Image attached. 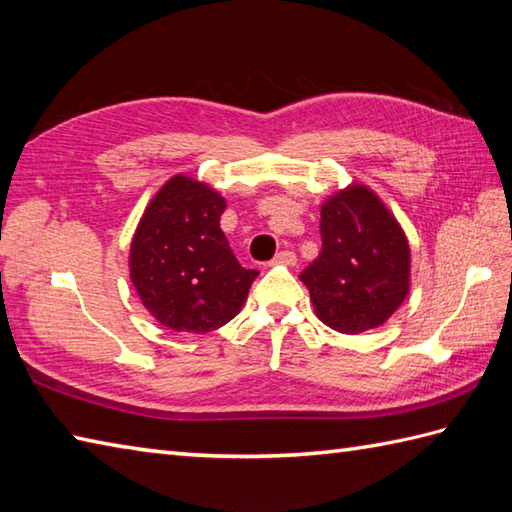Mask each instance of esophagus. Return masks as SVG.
I'll return each instance as SVG.
<instances>
[{
  "label": "esophagus",
  "instance_id": "34e87169",
  "mask_svg": "<svg viewBox=\"0 0 512 512\" xmlns=\"http://www.w3.org/2000/svg\"><path fill=\"white\" fill-rule=\"evenodd\" d=\"M273 264H279V266H295V264H297V255L292 253V250H281V253L275 255Z\"/></svg>",
  "mask_w": 512,
  "mask_h": 512
}]
</instances>
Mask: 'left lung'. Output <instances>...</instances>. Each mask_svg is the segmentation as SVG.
Returning <instances> with one entry per match:
<instances>
[{
    "instance_id": "left-lung-1",
    "label": "left lung",
    "mask_w": 512,
    "mask_h": 512,
    "mask_svg": "<svg viewBox=\"0 0 512 512\" xmlns=\"http://www.w3.org/2000/svg\"><path fill=\"white\" fill-rule=\"evenodd\" d=\"M321 255L303 270L317 317L341 334L387 323L411 288V248L396 215L352 182L321 204Z\"/></svg>"
}]
</instances>
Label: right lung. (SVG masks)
Segmentation results:
<instances>
[{
    "label": "right lung",
    "mask_w": 512,
    "mask_h": 512,
    "mask_svg": "<svg viewBox=\"0 0 512 512\" xmlns=\"http://www.w3.org/2000/svg\"><path fill=\"white\" fill-rule=\"evenodd\" d=\"M226 200L187 173L149 200L129 246V279L147 312L173 332L206 334L244 308L257 270L239 266L220 228Z\"/></svg>",
    "instance_id": "obj_1"
}]
</instances>
